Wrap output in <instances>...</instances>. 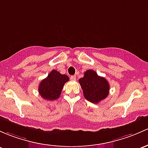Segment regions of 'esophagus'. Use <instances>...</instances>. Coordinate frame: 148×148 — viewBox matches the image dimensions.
Returning a JSON list of instances; mask_svg holds the SVG:
<instances>
[{
  "label": "esophagus",
  "instance_id": "obj_1",
  "mask_svg": "<svg viewBox=\"0 0 148 148\" xmlns=\"http://www.w3.org/2000/svg\"><path fill=\"white\" fill-rule=\"evenodd\" d=\"M70 79H71V80H72V81L76 80V76H75V75L71 76V77H70Z\"/></svg>",
  "mask_w": 148,
  "mask_h": 148
}]
</instances>
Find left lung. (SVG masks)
<instances>
[{
  "label": "left lung",
  "mask_w": 148,
  "mask_h": 148,
  "mask_svg": "<svg viewBox=\"0 0 148 148\" xmlns=\"http://www.w3.org/2000/svg\"><path fill=\"white\" fill-rule=\"evenodd\" d=\"M79 82L85 99L91 103H98L105 99L109 94L110 86L108 81L98 75L94 70L85 71L84 76L79 79Z\"/></svg>",
  "instance_id": "8db88e82"
}]
</instances>
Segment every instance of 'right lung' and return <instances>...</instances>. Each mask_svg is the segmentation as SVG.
Returning a JSON list of instances; mask_svg holds the SVG:
<instances>
[{
  "mask_svg": "<svg viewBox=\"0 0 148 148\" xmlns=\"http://www.w3.org/2000/svg\"><path fill=\"white\" fill-rule=\"evenodd\" d=\"M69 77L60 74L54 69L43 79L39 85V94L43 99L49 101L56 100L61 95L64 85L69 81Z\"/></svg>",
  "mask_w": 148,
  "mask_h": 148,
  "instance_id": "1",
  "label": "right lung"
}]
</instances>
